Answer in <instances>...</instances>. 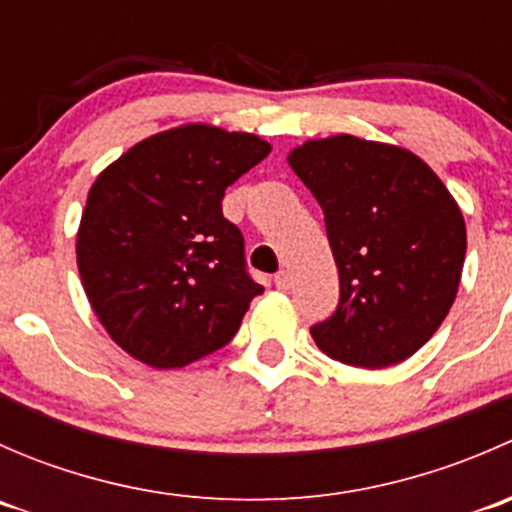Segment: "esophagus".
Returning a JSON list of instances; mask_svg holds the SVG:
<instances>
[{
    "mask_svg": "<svg viewBox=\"0 0 512 512\" xmlns=\"http://www.w3.org/2000/svg\"><path fill=\"white\" fill-rule=\"evenodd\" d=\"M275 285H277V289H289V272L287 270L277 272V275H275Z\"/></svg>",
    "mask_w": 512,
    "mask_h": 512,
    "instance_id": "obj_1",
    "label": "esophagus"
}]
</instances>
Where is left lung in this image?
Wrapping results in <instances>:
<instances>
[{"instance_id":"8db88e82","label":"left lung","mask_w":512,"mask_h":512,"mask_svg":"<svg viewBox=\"0 0 512 512\" xmlns=\"http://www.w3.org/2000/svg\"><path fill=\"white\" fill-rule=\"evenodd\" d=\"M289 165L322 205L339 304L314 342L342 364L384 369L416 354L446 319L466 260L453 195L411 151L356 136L307 141Z\"/></svg>"}]
</instances>
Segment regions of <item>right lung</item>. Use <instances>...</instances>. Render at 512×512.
I'll return each instance as SVG.
<instances>
[{
	"label": "right lung",
	"instance_id": "right-lung-1",
	"mask_svg": "<svg viewBox=\"0 0 512 512\" xmlns=\"http://www.w3.org/2000/svg\"><path fill=\"white\" fill-rule=\"evenodd\" d=\"M270 143L188 123L136 143L91 185L76 262L113 342L153 369L223 349L262 285L223 215L227 185Z\"/></svg>",
	"mask_w": 512,
	"mask_h": 512
}]
</instances>
